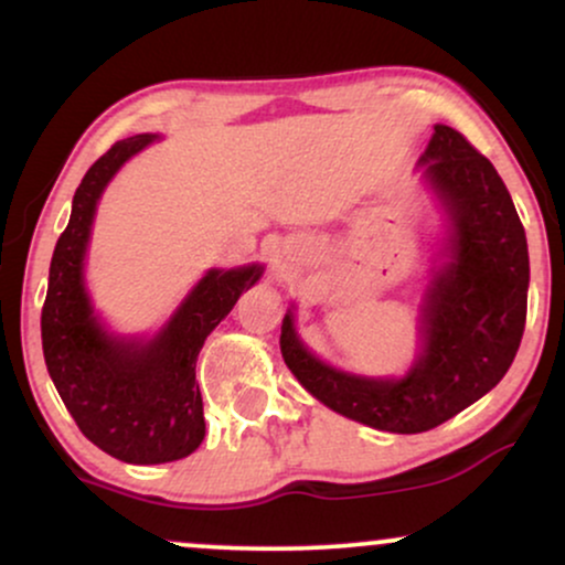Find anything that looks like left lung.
Wrapping results in <instances>:
<instances>
[{"label":"left lung","instance_id":"left-lung-1","mask_svg":"<svg viewBox=\"0 0 565 565\" xmlns=\"http://www.w3.org/2000/svg\"><path fill=\"white\" fill-rule=\"evenodd\" d=\"M419 164L446 220V257L425 291L417 359L404 377L323 364L281 323L289 372L323 406L387 433H425L476 404L508 374L526 327L529 246L494 164L457 129L436 125Z\"/></svg>","mask_w":565,"mask_h":565}]
</instances>
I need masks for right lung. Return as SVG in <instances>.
<instances>
[{
    "mask_svg": "<svg viewBox=\"0 0 565 565\" xmlns=\"http://www.w3.org/2000/svg\"><path fill=\"white\" fill-rule=\"evenodd\" d=\"M153 140L157 135H135L114 142L82 178L55 244L42 308L44 364L63 404L97 449L129 465L174 462L199 449L204 440L199 350L263 276V265L206 270L151 340L116 337L103 327L84 287L97 201L121 164Z\"/></svg>",
    "mask_w": 565,
    "mask_h": 565,
    "instance_id": "1",
    "label": "right lung"
}]
</instances>
